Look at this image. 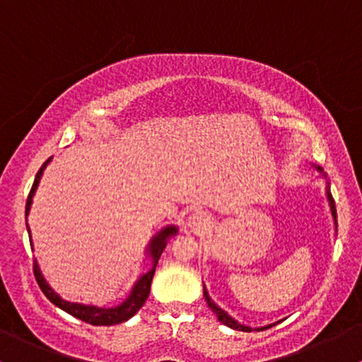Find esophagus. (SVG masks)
<instances>
[{
  "mask_svg": "<svg viewBox=\"0 0 362 362\" xmlns=\"http://www.w3.org/2000/svg\"><path fill=\"white\" fill-rule=\"evenodd\" d=\"M187 223H189V226L192 228V230H204V228H207L211 224V219L209 216L202 213V211H195V213L189 216Z\"/></svg>",
  "mask_w": 362,
  "mask_h": 362,
  "instance_id": "1",
  "label": "esophagus"
}]
</instances>
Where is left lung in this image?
<instances>
[{"label":"left lung","mask_w":362,"mask_h":362,"mask_svg":"<svg viewBox=\"0 0 362 362\" xmlns=\"http://www.w3.org/2000/svg\"><path fill=\"white\" fill-rule=\"evenodd\" d=\"M317 170H318V172H322V168H320V167H317ZM323 177H325V175H323ZM327 199H328V206H330L332 216H334V223H335V228H337V211H335V202H334V197H332V194H330V189H328V187H327ZM204 298H206V303H207V306H209V308L214 311V313H216V317H218V320H219V322L223 323V325H226V327L233 328V330L252 332V328H250V327L243 325V323H238V322H236L235 318H231L230 315L226 313V311L219 308V306L216 305V303H214V301L211 300V298H209V293H207L206 286H204ZM269 327H272V325L262 327V328H255V330H265V328H269Z\"/></svg>","instance_id":"left-lung-1"}]
</instances>
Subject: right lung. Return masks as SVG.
Instances as JSON below:
<instances>
[{"mask_svg": "<svg viewBox=\"0 0 362 362\" xmlns=\"http://www.w3.org/2000/svg\"><path fill=\"white\" fill-rule=\"evenodd\" d=\"M49 161H51V158H49L42 167H40L39 172H37L34 185H32L30 194H28V197H27L25 216H28V213H30L32 199H34L37 187H39L40 177H42L44 168L47 167ZM27 231H28V238H30V247H34V245H32L30 228H28V224H27ZM175 235H177V226H167L153 236L151 242H149V245H148V250H146V253L151 257V262H153L151 271L143 274V276L138 279V282L134 284V288H132L131 294L126 298V301L120 303L119 306H114V308H98V306H93V305H81V303H71V301L62 300L59 294H57L56 291H52L51 286L45 282L42 272H40L39 265H37V262L34 264L35 279H37V282H39V288L42 289V293L47 296V300L54 303L57 308L64 310L66 313L73 315L74 318H80V320H83V322L90 323V325H117V323L127 322L129 318L134 317V315L139 311L141 306L146 303L148 296H149V289H151L153 276H155V271H156L158 260H160L161 253H163L165 247H167L168 238H172V236H175Z\"/></svg>", "mask_w": 362, "mask_h": 362, "instance_id": "right-lung-1", "label": "right lung"}]
</instances>
